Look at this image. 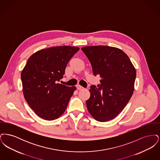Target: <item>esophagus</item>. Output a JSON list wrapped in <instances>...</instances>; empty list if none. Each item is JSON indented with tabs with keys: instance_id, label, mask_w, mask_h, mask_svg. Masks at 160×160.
Listing matches in <instances>:
<instances>
[{
	"instance_id": "obj_1",
	"label": "esophagus",
	"mask_w": 160,
	"mask_h": 160,
	"mask_svg": "<svg viewBox=\"0 0 160 160\" xmlns=\"http://www.w3.org/2000/svg\"><path fill=\"white\" fill-rule=\"evenodd\" d=\"M77 89H78V91H82V90H83L84 89L83 87H82V86H80V85L77 86Z\"/></svg>"
}]
</instances>
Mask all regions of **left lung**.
Listing matches in <instances>:
<instances>
[{"label":"left lung","instance_id":"1","mask_svg":"<svg viewBox=\"0 0 160 160\" xmlns=\"http://www.w3.org/2000/svg\"><path fill=\"white\" fill-rule=\"evenodd\" d=\"M82 50L91 63L93 75L101 78L97 88L92 85L86 101L92 117L99 122L113 119L131 98L136 71L122 50L109 46H88Z\"/></svg>","mask_w":160,"mask_h":160}]
</instances>
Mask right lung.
I'll use <instances>...</instances> for the list:
<instances>
[{
    "label": "right lung",
    "instance_id": "obj_1",
    "mask_svg": "<svg viewBox=\"0 0 160 160\" xmlns=\"http://www.w3.org/2000/svg\"><path fill=\"white\" fill-rule=\"evenodd\" d=\"M79 49L71 46L53 47L39 50L27 61L21 74L23 94L39 117L52 121L65 111L76 88L59 82L69 61Z\"/></svg>",
    "mask_w": 160,
    "mask_h": 160
}]
</instances>
